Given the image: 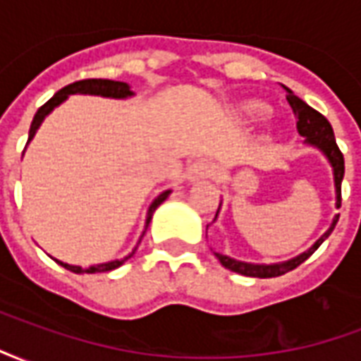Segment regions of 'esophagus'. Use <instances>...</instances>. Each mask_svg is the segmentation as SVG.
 I'll return each instance as SVG.
<instances>
[{"label": "esophagus", "instance_id": "obj_1", "mask_svg": "<svg viewBox=\"0 0 361 361\" xmlns=\"http://www.w3.org/2000/svg\"><path fill=\"white\" fill-rule=\"evenodd\" d=\"M212 173H214V166H212V162L204 160V158H199V160H195L193 164L189 166L188 178L189 181H199L204 180V178H209Z\"/></svg>", "mask_w": 361, "mask_h": 361}]
</instances>
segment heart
<instances>
[{"mask_svg":"<svg viewBox=\"0 0 361 361\" xmlns=\"http://www.w3.org/2000/svg\"><path fill=\"white\" fill-rule=\"evenodd\" d=\"M245 114L250 116L251 119H265L267 118V108L261 106V104H247L245 106Z\"/></svg>","mask_w":361,"mask_h":361,"instance_id":"obj_1","label":"heart"}]
</instances>
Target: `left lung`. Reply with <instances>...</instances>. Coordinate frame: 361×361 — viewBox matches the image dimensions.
I'll return each mask as SVG.
<instances>
[{
	"label": "left lung",
	"instance_id": "obj_1",
	"mask_svg": "<svg viewBox=\"0 0 361 361\" xmlns=\"http://www.w3.org/2000/svg\"><path fill=\"white\" fill-rule=\"evenodd\" d=\"M284 90H286L288 104L292 106V111H294L295 116L298 133L302 135V137H305V142H307V145L317 147V149L329 158L331 166H333L334 189H336V207H341V183L342 178H344V157H342L341 149H338V145H336L333 127H331L329 119H326L323 114H319L317 110H313L311 106H307L302 98H298L288 87H284ZM336 222H338V214L334 216L331 228L319 238L317 242L311 245L310 250L305 251V253H302V255H298V257L290 259V261H284V263H274V265H253V263L235 261V259L228 257V255H222V253H214V255H216V259L222 263V267H226V269L238 272V274L253 276V279H272V276L286 274L288 271H294L295 267L302 265L303 261L310 257L311 253L317 250L319 245L331 235V232H333L334 226H336Z\"/></svg>",
	"mask_w": 361,
	"mask_h": 361
}]
</instances>
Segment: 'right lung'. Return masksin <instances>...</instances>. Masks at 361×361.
Listing matches in <instances>:
<instances>
[{"instance_id":"obj_1","label":"right lung","mask_w":361,"mask_h":361,"mask_svg":"<svg viewBox=\"0 0 361 361\" xmlns=\"http://www.w3.org/2000/svg\"><path fill=\"white\" fill-rule=\"evenodd\" d=\"M69 94H94V96H106V98H127V96H133L131 89H129V85L127 82H121V81H110V79H82V81H77V82H71V85H67L63 89L56 92V94L51 96L48 102L44 104L38 108L36 111L35 119H32V123H30V131H28V141L35 137L36 129L40 127V123L44 121V118L50 114L56 106L66 100ZM170 195V191H164V193H160V195L152 201V204L149 207V212H147V226H149L150 219H152V212L157 211L158 204L164 203L166 197ZM135 253V251H133ZM131 253V255H133ZM131 255H127L126 259H121V261H110V263H100V265H94V267H89V269H81V267H75V265H67V263H61L56 259V263L61 267H66L67 271L71 272H77V274H81V272H108V271H114V269H118L119 265H123V261L131 257Z\"/></svg>"}]
</instances>
